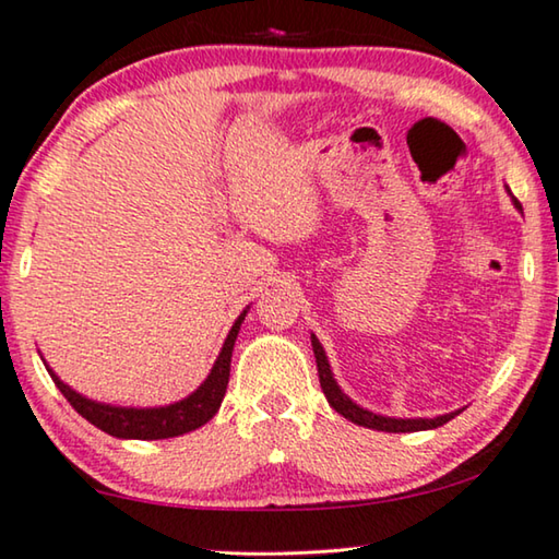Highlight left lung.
<instances>
[{"label": "left lung", "instance_id": "left-lung-1", "mask_svg": "<svg viewBox=\"0 0 559 559\" xmlns=\"http://www.w3.org/2000/svg\"><path fill=\"white\" fill-rule=\"evenodd\" d=\"M514 205L520 207V200L514 198ZM311 346H313V354H316V366H319V381H321V389L323 394H326L329 404L336 409L341 416H346L348 421L359 424V427H369V429H377V431H389V435H402V431H424V429H437L441 424H447L449 419H454L460 412H452V414H444V416H437V419H391V416H379L373 412H366L361 406H356L352 399H348L344 391L338 389L336 381H333V373H331V366L326 361V354H323V346L319 344V338L311 336Z\"/></svg>", "mask_w": 559, "mask_h": 559}]
</instances>
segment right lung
<instances>
[{
    "label": "right lung",
    "mask_w": 559,
    "mask_h": 559,
    "mask_svg": "<svg viewBox=\"0 0 559 559\" xmlns=\"http://www.w3.org/2000/svg\"><path fill=\"white\" fill-rule=\"evenodd\" d=\"M246 319V311L238 316V321L233 323L226 344L221 348V356L215 359L207 379L200 384L193 394L182 399L178 404L160 406V409H124V406H110V404H97L90 399L80 396L78 391H72L60 379L55 377L52 369L47 366L49 377L62 391V396L72 404V409L80 416H85L90 424H95L97 429H103L105 435L118 437V439H170L188 435L198 427H203L205 421H211L215 412L221 409L223 396H226L228 379H230V356L233 346H236L240 323Z\"/></svg>",
    "instance_id": "obj_1"
}]
</instances>
